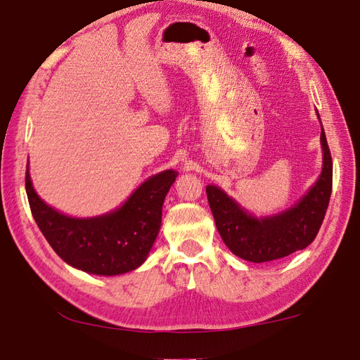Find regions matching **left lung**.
I'll return each instance as SVG.
<instances>
[{"mask_svg":"<svg viewBox=\"0 0 360 360\" xmlns=\"http://www.w3.org/2000/svg\"><path fill=\"white\" fill-rule=\"evenodd\" d=\"M323 168L319 181L289 210L275 217L255 218L217 186H207L218 233L234 255L248 262H271L302 250L312 243L323 223L333 186V162L321 127Z\"/></svg>","mask_w":360,"mask_h":360,"instance_id":"8db88e82","label":"left lung"}]
</instances>
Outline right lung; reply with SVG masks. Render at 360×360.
Segmentation results:
<instances>
[{"mask_svg": "<svg viewBox=\"0 0 360 360\" xmlns=\"http://www.w3.org/2000/svg\"><path fill=\"white\" fill-rule=\"evenodd\" d=\"M176 176L173 169L152 176L122 207L95 218L66 217L46 205L32 186L29 168L25 191L35 223L68 265L92 275L115 276L146 262L162 226L165 197Z\"/></svg>", "mask_w": 360, "mask_h": 360, "instance_id": "add662e5", "label": "right lung"}]
</instances>
